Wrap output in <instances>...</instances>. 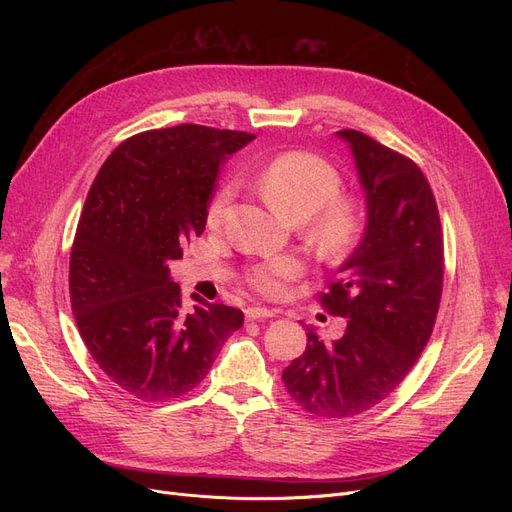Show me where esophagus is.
Returning <instances> with one entry per match:
<instances>
[{"mask_svg":"<svg viewBox=\"0 0 512 512\" xmlns=\"http://www.w3.org/2000/svg\"><path fill=\"white\" fill-rule=\"evenodd\" d=\"M247 319H270V317H276V311L274 309H265V307H249L247 311Z\"/></svg>","mask_w":512,"mask_h":512,"instance_id":"obj_1","label":"esophagus"}]
</instances>
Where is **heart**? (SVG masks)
Instances as JSON below:
<instances>
[{"label": "heart", "instance_id": "b5f03b06", "mask_svg": "<svg viewBox=\"0 0 512 512\" xmlns=\"http://www.w3.org/2000/svg\"><path fill=\"white\" fill-rule=\"evenodd\" d=\"M259 195L292 222H305L307 236L328 257H344L363 232V207L357 197L338 193L340 172L315 153L288 151L274 157L251 178ZM232 201V188L222 186L207 205V224L222 226ZM301 274L292 257H274L255 265L249 284L265 297H280Z\"/></svg>", "mask_w": 512, "mask_h": 512}]
</instances>
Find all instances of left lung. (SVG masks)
<instances>
[{"label":"left lung","instance_id":"obj_1","mask_svg":"<svg viewBox=\"0 0 512 512\" xmlns=\"http://www.w3.org/2000/svg\"><path fill=\"white\" fill-rule=\"evenodd\" d=\"M351 149L365 195V230L321 294L348 319L338 340L307 328L305 353L282 380L319 417L359 415L407 378L432 336L442 297L444 242L438 205L417 164L359 130H338Z\"/></svg>","mask_w":512,"mask_h":512}]
</instances>
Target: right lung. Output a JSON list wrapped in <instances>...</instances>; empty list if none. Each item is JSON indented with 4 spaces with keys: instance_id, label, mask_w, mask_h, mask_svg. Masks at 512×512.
<instances>
[{
    "instance_id": "add662e5",
    "label": "right lung",
    "mask_w": 512,
    "mask_h": 512,
    "mask_svg": "<svg viewBox=\"0 0 512 512\" xmlns=\"http://www.w3.org/2000/svg\"><path fill=\"white\" fill-rule=\"evenodd\" d=\"M255 137L180 124L126 139L101 166L70 255L76 326L101 371L141 400L191 392L240 309L197 301L186 311L168 263L205 230L215 178Z\"/></svg>"
}]
</instances>
